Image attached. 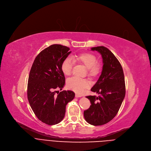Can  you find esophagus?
<instances>
[{
  "instance_id": "esophagus-1",
  "label": "esophagus",
  "mask_w": 151,
  "mask_h": 151,
  "mask_svg": "<svg viewBox=\"0 0 151 151\" xmlns=\"http://www.w3.org/2000/svg\"><path fill=\"white\" fill-rule=\"evenodd\" d=\"M75 97L76 98H81V97H82V95L76 93V94H75Z\"/></svg>"
}]
</instances>
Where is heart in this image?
Instances as JSON below:
<instances>
[{"label":"heart","mask_w":151,"mask_h":151,"mask_svg":"<svg viewBox=\"0 0 151 151\" xmlns=\"http://www.w3.org/2000/svg\"><path fill=\"white\" fill-rule=\"evenodd\" d=\"M73 58L83 64L88 68L89 75L96 76L100 73L101 65L96 63L97 58L94 54L89 52H84L75 55L73 57ZM73 65V63L71 58H67L64 60L61 66L63 73L67 76L70 75L72 72ZM67 86L70 90L77 93L82 94L88 87V81L86 79L75 76L67 80Z\"/></svg>","instance_id":"1"}]
</instances>
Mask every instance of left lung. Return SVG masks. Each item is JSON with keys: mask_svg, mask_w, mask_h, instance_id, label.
Instances as JSON below:
<instances>
[{"mask_svg": "<svg viewBox=\"0 0 151 151\" xmlns=\"http://www.w3.org/2000/svg\"><path fill=\"white\" fill-rule=\"evenodd\" d=\"M101 53L103 67L101 75L91 91L99 94L86 96L91 105L84 111L87 122L94 126L106 124L118 113L125 96V77L122 67L114 55L104 46L91 48Z\"/></svg>", "mask_w": 151, "mask_h": 151, "instance_id": "left-lung-1", "label": "left lung"}]
</instances>
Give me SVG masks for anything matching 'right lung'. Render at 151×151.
Segmentation results:
<instances>
[{
    "instance_id": "1",
    "label": "right lung",
    "mask_w": 151,
    "mask_h": 151,
    "mask_svg": "<svg viewBox=\"0 0 151 151\" xmlns=\"http://www.w3.org/2000/svg\"><path fill=\"white\" fill-rule=\"evenodd\" d=\"M70 48L52 45L36 57L31 68L28 83V99L37 117L49 125H56L64 117L65 106L75 98L70 90L58 92L64 87L65 76L62 62L71 53Z\"/></svg>"
}]
</instances>
